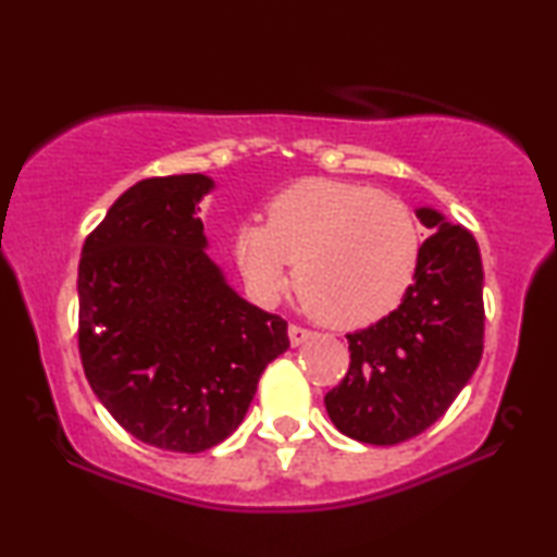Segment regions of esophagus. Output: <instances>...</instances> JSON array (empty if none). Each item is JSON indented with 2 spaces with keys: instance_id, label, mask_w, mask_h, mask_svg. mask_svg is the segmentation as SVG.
Here are the masks:
<instances>
[{
  "instance_id": "1",
  "label": "esophagus",
  "mask_w": 557,
  "mask_h": 557,
  "mask_svg": "<svg viewBox=\"0 0 557 557\" xmlns=\"http://www.w3.org/2000/svg\"><path fill=\"white\" fill-rule=\"evenodd\" d=\"M309 337H311V330H304V326H299V324L288 326V339H292L294 347L304 345V342H307Z\"/></svg>"
}]
</instances>
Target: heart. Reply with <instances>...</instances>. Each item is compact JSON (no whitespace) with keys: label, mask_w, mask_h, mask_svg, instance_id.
<instances>
[{"label":"heart","mask_w":557,"mask_h":557,"mask_svg":"<svg viewBox=\"0 0 557 557\" xmlns=\"http://www.w3.org/2000/svg\"><path fill=\"white\" fill-rule=\"evenodd\" d=\"M423 258V231L398 197L368 185L301 180L269 205V223L235 233V261L258 301H276L292 278L319 322L357 330L406 299Z\"/></svg>","instance_id":"1"}]
</instances>
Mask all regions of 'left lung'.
Wrapping results in <instances>:
<instances>
[{"label":"left lung","instance_id":"8db88e82","mask_svg":"<svg viewBox=\"0 0 557 557\" xmlns=\"http://www.w3.org/2000/svg\"><path fill=\"white\" fill-rule=\"evenodd\" d=\"M423 240L416 284L391 314L347 334L349 370L324 395L345 436L393 446L423 433L474 375L484 349V271L463 225L421 208Z\"/></svg>","mask_w":557,"mask_h":557}]
</instances>
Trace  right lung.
<instances>
[{"label":"right lung","mask_w":557,"mask_h":557,"mask_svg":"<svg viewBox=\"0 0 557 557\" xmlns=\"http://www.w3.org/2000/svg\"><path fill=\"white\" fill-rule=\"evenodd\" d=\"M205 174L128 187L83 243L78 352L90 387L144 444L200 454L238 429L286 322L225 284L195 210Z\"/></svg>","instance_id":"add662e5"}]
</instances>
